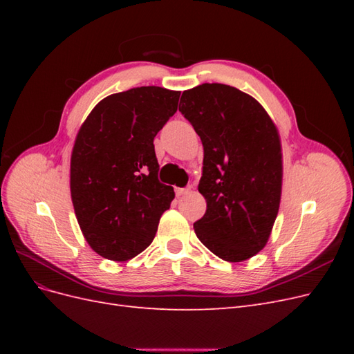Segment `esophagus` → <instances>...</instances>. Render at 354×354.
<instances>
[{
	"instance_id": "1",
	"label": "esophagus",
	"mask_w": 354,
	"mask_h": 354,
	"mask_svg": "<svg viewBox=\"0 0 354 354\" xmlns=\"http://www.w3.org/2000/svg\"><path fill=\"white\" fill-rule=\"evenodd\" d=\"M190 192V187H185V189H176V195L177 196H183V195H187Z\"/></svg>"
}]
</instances>
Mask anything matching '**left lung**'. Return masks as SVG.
I'll use <instances>...</instances> for the list:
<instances>
[{"mask_svg": "<svg viewBox=\"0 0 354 354\" xmlns=\"http://www.w3.org/2000/svg\"><path fill=\"white\" fill-rule=\"evenodd\" d=\"M181 99L178 111L203 146L198 189L207 211L194 224L196 236L224 261L248 260L266 246L279 211V131L252 95L226 84L198 85Z\"/></svg>", "mask_w": 354, "mask_h": 354, "instance_id": "left-lung-1", "label": "left lung"}]
</instances>
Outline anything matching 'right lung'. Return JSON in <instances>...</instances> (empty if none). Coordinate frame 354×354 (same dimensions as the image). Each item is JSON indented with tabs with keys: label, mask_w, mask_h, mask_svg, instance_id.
<instances>
[{
	"label": "right lung",
	"mask_w": 354,
	"mask_h": 354,
	"mask_svg": "<svg viewBox=\"0 0 354 354\" xmlns=\"http://www.w3.org/2000/svg\"><path fill=\"white\" fill-rule=\"evenodd\" d=\"M180 91L137 87L94 106L71 155V198L91 250L127 261L152 243L174 189L159 183L153 138L177 112Z\"/></svg>",
	"instance_id": "add662e5"
}]
</instances>
